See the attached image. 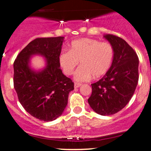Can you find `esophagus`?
Here are the masks:
<instances>
[{
	"label": "esophagus",
	"mask_w": 151,
	"mask_h": 151,
	"mask_svg": "<svg viewBox=\"0 0 151 151\" xmlns=\"http://www.w3.org/2000/svg\"><path fill=\"white\" fill-rule=\"evenodd\" d=\"M81 86V83H77V82L74 83V87H75V88H78V87H79V86Z\"/></svg>",
	"instance_id": "esophagus-1"
}]
</instances>
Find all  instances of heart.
<instances>
[{"mask_svg":"<svg viewBox=\"0 0 151 151\" xmlns=\"http://www.w3.org/2000/svg\"><path fill=\"white\" fill-rule=\"evenodd\" d=\"M114 58V48L109 42H101L90 38H81L71 42L70 51H64L59 56V64L67 75H72L80 62V67L74 73L77 81H89L93 76L98 78L106 73Z\"/></svg>","mask_w":151,"mask_h":151,"instance_id":"b5f03b06","label":"heart"}]
</instances>
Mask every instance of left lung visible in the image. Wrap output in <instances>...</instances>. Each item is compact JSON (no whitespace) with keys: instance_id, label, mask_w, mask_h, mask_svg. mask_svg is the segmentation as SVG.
<instances>
[{"instance_id":"obj_1","label":"left lung","mask_w":151,"mask_h":151,"mask_svg":"<svg viewBox=\"0 0 151 151\" xmlns=\"http://www.w3.org/2000/svg\"><path fill=\"white\" fill-rule=\"evenodd\" d=\"M104 37L114 48L112 64L106 74L91 84L88 99L91 108L101 116L114 114L124 109L134 93L138 81V58L122 38L107 34Z\"/></svg>"}]
</instances>
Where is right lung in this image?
Wrapping results in <instances>:
<instances>
[{
	"label": "right lung",
	"mask_w": 151,
	"mask_h": 151,
	"mask_svg": "<svg viewBox=\"0 0 151 151\" xmlns=\"http://www.w3.org/2000/svg\"><path fill=\"white\" fill-rule=\"evenodd\" d=\"M64 37H40L18 54L13 64V84L19 101L31 116L40 121H54L62 115L74 82L62 73L59 64ZM39 54L46 59L42 70L30 67V58Z\"/></svg>",
	"instance_id": "add662e5"
}]
</instances>
